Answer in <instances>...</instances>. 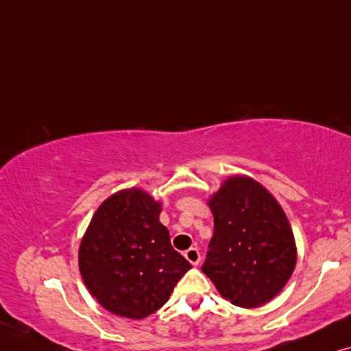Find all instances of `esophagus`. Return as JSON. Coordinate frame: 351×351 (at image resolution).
Instances as JSON below:
<instances>
[{
  "mask_svg": "<svg viewBox=\"0 0 351 351\" xmlns=\"http://www.w3.org/2000/svg\"><path fill=\"white\" fill-rule=\"evenodd\" d=\"M184 256H186V260H188L191 265L197 266L200 263V254H199V250L195 249V247H191L189 250H186L184 252Z\"/></svg>",
  "mask_w": 351,
  "mask_h": 351,
  "instance_id": "esophagus-1",
  "label": "esophagus"
}]
</instances>
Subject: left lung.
Segmentation results:
<instances>
[{"label":"left lung","instance_id":"obj_1","mask_svg":"<svg viewBox=\"0 0 351 351\" xmlns=\"http://www.w3.org/2000/svg\"><path fill=\"white\" fill-rule=\"evenodd\" d=\"M213 237L202 271L219 295L241 308L273 300L291 279L297 247L274 195L250 176L226 178L208 199Z\"/></svg>","mask_w":351,"mask_h":351}]
</instances>
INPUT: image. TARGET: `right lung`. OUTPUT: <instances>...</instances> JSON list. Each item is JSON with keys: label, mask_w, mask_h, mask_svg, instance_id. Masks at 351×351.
Segmentation results:
<instances>
[{"label": "right lung", "mask_w": 351, "mask_h": 351, "mask_svg": "<svg viewBox=\"0 0 351 351\" xmlns=\"http://www.w3.org/2000/svg\"><path fill=\"white\" fill-rule=\"evenodd\" d=\"M162 202L139 188L107 197L78 249L83 282L107 311L143 319L170 298L191 263L173 249L160 223Z\"/></svg>", "instance_id": "obj_1"}]
</instances>
